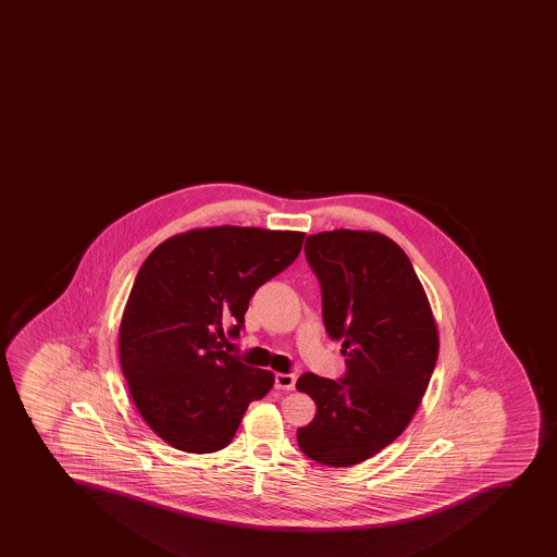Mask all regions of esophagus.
<instances>
[{
  "mask_svg": "<svg viewBox=\"0 0 557 557\" xmlns=\"http://www.w3.org/2000/svg\"><path fill=\"white\" fill-rule=\"evenodd\" d=\"M296 386V376L292 373H276L275 387L276 389H284V392H293Z\"/></svg>",
  "mask_w": 557,
  "mask_h": 557,
  "instance_id": "1",
  "label": "esophagus"
}]
</instances>
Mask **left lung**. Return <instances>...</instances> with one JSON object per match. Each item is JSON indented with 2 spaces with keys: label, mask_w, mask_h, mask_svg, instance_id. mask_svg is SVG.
Instances as JSON below:
<instances>
[{
  "label": "left lung",
  "mask_w": 557,
  "mask_h": 557,
  "mask_svg": "<svg viewBox=\"0 0 557 557\" xmlns=\"http://www.w3.org/2000/svg\"><path fill=\"white\" fill-rule=\"evenodd\" d=\"M307 261L323 295V320L343 339V381L304 373L317 404L298 445L312 461L346 468L395 442L425 395L440 350L436 318L406 251L373 231L312 234Z\"/></svg>",
  "instance_id": "1"
}]
</instances>
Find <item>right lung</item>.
Returning <instances> with one entry per match:
<instances>
[{
  "mask_svg": "<svg viewBox=\"0 0 557 557\" xmlns=\"http://www.w3.org/2000/svg\"><path fill=\"white\" fill-rule=\"evenodd\" d=\"M304 232L209 226L165 239L140 265L120 325L132 400L162 442L211 454L232 442L273 371L228 356L223 321L239 336L250 298L295 261Z\"/></svg>",
  "mask_w": 557,
  "mask_h": 557,
  "instance_id": "add662e5",
  "label": "right lung"
}]
</instances>
